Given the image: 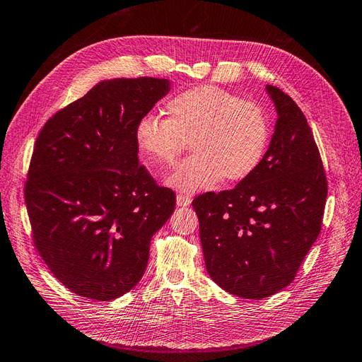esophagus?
<instances>
[{
  "instance_id": "34e87169",
  "label": "esophagus",
  "mask_w": 362,
  "mask_h": 362,
  "mask_svg": "<svg viewBox=\"0 0 362 362\" xmlns=\"http://www.w3.org/2000/svg\"><path fill=\"white\" fill-rule=\"evenodd\" d=\"M192 202L191 195L188 194H177L175 195V203H177V206H189Z\"/></svg>"
}]
</instances>
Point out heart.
Wrapping results in <instances>:
<instances>
[{
    "label": "heart",
    "mask_w": 362,
    "mask_h": 362,
    "mask_svg": "<svg viewBox=\"0 0 362 362\" xmlns=\"http://www.w3.org/2000/svg\"><path fill=\"white\" fill-rule=\"evenodd\" d=\"M167 118L144 115L135 127L136 146L151 167L173 165L187 148L194 154L168 177L180 191L211 188L221 177L243 180L259 167L270 141L264 109L218 86L202 85L171 97Z\"/></svg>",
    "instance_id": "obj_1"
}]
</instances>
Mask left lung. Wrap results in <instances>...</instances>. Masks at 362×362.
Wrapping results in <instances>:
<instances>
[{"instance_id":"obj_1","label":"left lung","mask_w":362,"mask_h":362,"mask_svg":"<svg viewBox=\"0 0 362 362\" xmlns=\"http://www.w3.org/2000/svg\"><path fill=\"white\" fill-rule=\"evenodd\" d=\"M277 122L264 159L238 187L192 200L212 281L244 298L290 285L322 230L327 180L311 127L296 101L267 86Z\"/></svg>"}]
</instances>
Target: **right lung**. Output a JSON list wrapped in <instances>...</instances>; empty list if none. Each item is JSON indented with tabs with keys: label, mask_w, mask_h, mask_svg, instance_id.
Here are the masks:
<instances>
[{
	"label": "right lung",
	"mask_w": 362,
	"mask_h": 362,
	"mask_svg": "<svg viewBox=\"0 0 362 362\" xmlns=\"http://www.w3.org/2000/svg\"><path fill=\"white\" fill-rule=\"evenodd\" d=\"M168 90L167 78L101 81L39 132L24 185L32 240L77 296L107 302L130 291L174 211V191L139 165L135 141L138 121Z\"/></svg>",
	"instance_id": "add662e5"
}]
</instances>
